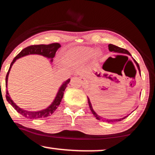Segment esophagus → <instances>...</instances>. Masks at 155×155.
<instances>
[{
	"label": "esophagus",
	"mask_w": 155,
	"mask_h": 155,
	"mask_svg": "<svg viewBox=\"0 0 155 155\" xmlns=\"http://www.w3.org/2000/svg\"><path fill=\"white\" fill-rule=\"evenodd\" d=\"M81 81H82L83 84H86L87 81H86V78H85V77H81Z\"/></svg>",
	"instance_id": "34e87169"
}]
</instances>
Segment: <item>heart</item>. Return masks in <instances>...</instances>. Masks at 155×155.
Returning <instances> with one entry per match:
<instances>
[{
  "instance_id": "1",
  "label": "heart",
  "mask_w": 155,
  "mask_h": 155,
  "mask_svg": "<svg viewBox=\"0 0 155 155\" xmlns=\"http://www.w3.org/2000/svg\"><path fill=\"white\" fill-rule=\"evenodd\" d=\"M102 54L100 49L94 50L88 46H78L65 51L60 57V62L66 67L77 68L84 65L89 60L93 62H97Z\"/></svg>"
}]
</instances>
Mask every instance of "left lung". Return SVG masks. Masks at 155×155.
I'll list each match as a JSON object with an SVG mask.
<instances>
[{"label": "left lung", "instance_id": "1", "mask_svg": "<svg viewBox=\"0 0 155 155\" xmlns=\"http://www.w3.org/2000/svg\"><path fill=\"white\" fill-rule=\"evenodd\" d=\"M109 47V51H110V52H112V53H119V54H126V55H128L130 56H131V55H130L129 52H128L127 50H125L124 48H119L118 46H117V45H114L113 44H110L108 45ZM133 60L134 61L135 64H136L137 66V68H138V71H139V74H140V67H139V64H138V62H136V60H134V58H132ZM141 95V93H140ZM87 97H88V104H89V107H90L91 112H92V113L93 114V115H94L95 117H96V119H97V120H100V121H105V122H108V123H114V122H117V121H122L123 119H124L125 118H126L128 116H126L123 117V118H120V119H106V118H103V117H100V115H98L97 114L96 112H95L94 111V109L93 108V106H92V104H91V102L90 100V98L87 96Z\"/></svg>", "mask_w": 155, "mask_h": 155}]
</instances>
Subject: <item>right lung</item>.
I'll list each match as a JSON object with an SVG mask.
<instances>
[{
  "instance_id": "add662e5",
  "label": "right lung",
  "mask_w": 155,
  "mask_h": 155,
  "mask_svg": "<svg viewBox=\"0 0 155 155\" xmlns=\"http://www.w3.org/2000/svg\"><path fill=\"white\" fill-rule=\"evenodd\" d=\"M60 47V45L59 43H52V44L49 45H31V46L25 48L23 49L18 55H17L10 64L9 70L8 71L7 75H6L5 78V85H6V99H7L8 102L11 104V105L15 108V110H17V112L19 113V114L22 115L23 117H26L27 119H43L45 117L51 116L53 113L56 110V109L60 105L61 101L64 95V92L66 89L67 85L70 81V78L67 79L62 83L61 85L59 90L57 93V95L55 97V99L53 101V102L48 107L43 109V110H38V111H29L24 110V109L19 107L17 106L16 104L15 103L14 101L12 100L11 97L10 96L9 93H8V76H9L10 69H11L12 65L14 63L16 62L17 60L22 58V57L29 55H42L45 58H47L50 59V62H53V58L55 55L56 51H58L59 48Z\"/></svg>"
}]
</instances>
